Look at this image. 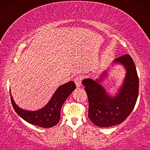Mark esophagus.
<instances>
[{"instance_id": "esophagus-1", "label": "esophagus", "mask_w": 150, "mask_h": 150, "mask_svg": "<svg viewBox=\"0 0 150 150\" xmlns=\"http://www.w3.org/2000/svg\"><path fill=\"white\" fill-rule=\"evenodd\" d=\"M74 82L76 83V85L77 87H80L81 86V82H82V79L80 77H76L74 79Z\"/></svg>"}]
</instances>
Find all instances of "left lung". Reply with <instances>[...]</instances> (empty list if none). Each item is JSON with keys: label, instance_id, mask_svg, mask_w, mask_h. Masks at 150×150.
<instances>
[{"label": "left lung", "instance_id": "left-lung-1", "mask_svg": "<svg viewBox=\"0 0 150 150\" xmlns=\"http://www.w3.org/2000/svg\"><path fill=\"white\" fill-rule=\"evenodd\" d=\"M112 65H122L126 69L124 79L115 95L112 96L101 83L108 76V71L98 79H84L89 100V118L99 127H110L122 124L132 111L139 94V78L132 59L125 54L115 59Z\"/></svg>", "mask_w": 150, "mask_h": 150}]
</instances>
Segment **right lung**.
<instances>
[{"label": "right lung", "instance_id": "add662e5", "mask_svg": "<svg viewBox=\"0 0 150 150\" xmlns=\"http://www.w3.org/2000/svg\"><path fill=\"white\" fill-rule=\"evenodd\" d=\"M76 89L73 81L60 85L52 98L44 107L37 110H27L20 108L13 99L10 90L12 105L20 117L26 122L41 128H51L57 125L61 117V108L63 104Z\"/></svg>", "mask_w": 150, "mask_h": 150}]
</instances>
